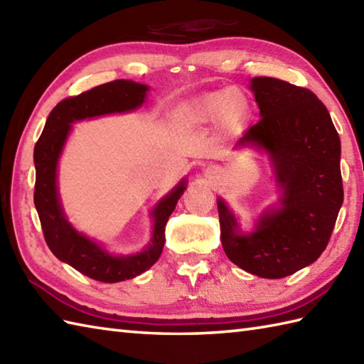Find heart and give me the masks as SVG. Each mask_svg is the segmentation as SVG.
<instances>
[{"instance_id":"obj_1","label":"heart","mask_w":364,"mask_h":364,"mask_svg":"<svg viewBox=\"0 0 364 364\" xmlns=\"http://www.w3.org/2000/svg\"><path fill=\"white\" fill-rule=\"evenodd\" d=\"M244 105L242 95L235 89L219 90L208 94L200 98L192 106L184 111V119L191 125H202V123H211L225 117L230 127H235L241 120V107Z\"/></svg>"}]
</instances>
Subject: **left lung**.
I'll return each instance as SVG.
<instances>
[{
	"mask_svg": "<svg viewBox=\"0 0 364 364\" xmlns=\"http://www.w3.org/2000/svg\"><path fill=\"white\" fill-rule=\"evenodd\" d=\"M252 90L261 120L236 142L267 150L283 188L280 210L266 213L252 235L219 200L220 241L236 266L262 278H283L318 259L335 228L344 191L341 141L326 105L310 89L258 76Z\"/></svg>",
	"mask_w": 364,
	"mask_h": 364,
	"instance_id": "8db88e82",
	"label": "left lung"
}]
</instances>
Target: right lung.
<instances>
[{"instance_id": "right-lung-1", "label": "right lung", "mask_w": 364, "mask_h": 364, "mask_svg": "<svg viewBox=\"0 0 364 364\" xmlns=\"http://www.w3.org/2000/svg\"><path fill=\"white\" fill-rule=\"evenodd\" d=\"M146 90L149 87L144 84L117 80L80 95L68 97L51 111L34 146V205L41 219L45 242L54 257L97 282L117 283L128 280L145 272L158 261L166 241V223L186 189V181L178 184L154 208L153 237L146 250L133 257H112L67 222L56 188L58 159L72 128V122L111 112L133 111L144 103Z\"/></svg>"}]
</instances>
